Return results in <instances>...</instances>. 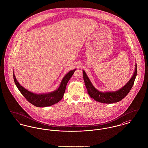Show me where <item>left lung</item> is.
Segmentation results:
<instances>
[{
	"mask_svg": "<svg viewBox=\"0 0 148 148\" xmlns=\"http://www.w3.org/2000/svg\"><path fill=\"white\" fill-rule=\"evenodd\" d=\"M83 79L88 95L91 98L98 102L112 103L121 101L128 95L131 90L137 75V65H135V70L134 75L125 86L116 91L102 92L96 90L92 85L88 77L84 70H83Z\"/></svg>",
	"mask_w": 148,
	"mask_h": 148,
	"instance_id": "8db88e82",
	"label": "left lung"
}]
</instances>
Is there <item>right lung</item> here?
<instances>
[{
	"mask_svg": "<svg viewBox=\"0 0 148 148\" xmlns=\"http://www.w3.org/2000/svg\"><path fill=\"white\" fill-rule=\"evenodd\" d=\"M75 70L76 69H75L74 70L70 71L64 76L59 87L56 90L45 94H36L27 90L17 82L14 73L13 75L16 86L29 102L37 107H46L54 105L62 99L65 91L67 83L73 75Z\"/></svg>",
	"mask_w": 148,
	"mask_h": 148,
	"instance_id": "obj_1",
	"label": "right lung"
}]
</instances>
